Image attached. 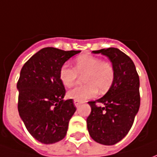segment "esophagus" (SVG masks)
I'll list each match as a JSON object with an SVG mask.
<instances>
[{
    "instance_id": "1",
    "label": "esophagus",
    "mask_w": 157,
    "mask_h": 157,
    "mask_svg": "<svg viewBox=\"0 0 157 157\" xmlns=\"http://www.w3.org/2000/svg\"><path fill=\"white\" fill-rule=\"evenodd\" d=\"M74 104H75V106L76 108H78L79 106H80V104H81V102H78V101H76V100H74Z\"/></svg>"
}]
</instances>
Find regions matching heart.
I'll return each instance as SVG.
<instances>
[{"mask_svg":"<svg viewBox=\"0 0 157 157\" xmlns=\"http://www.w3.org/2000/svg\"><path fill=\"white\" fill-rule=\"evenodd\" d=\"M80 75H84L86 85L77 86L69 91L70 98L78 102L94 98L98 90L104 93L112 86L115 72L112 63L90 55H82L75 59V68L63 65L59 69V77L62 84L66 87L75 85Z\"/></svg>","mask_w":157,"mask_h":157,"instance_id":"heart-1","label":"heart"}]
</instances>
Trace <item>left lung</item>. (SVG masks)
Returning <instances> with one entry per match:
<instances>
[{"label": "left lung", "mask_w": 157, "mask_h": 157, "mask_svg": "<svg viewBox=\"0 0 157 157\" xmlns=\"http://www.w3.org/2000/svg\"><path fill=\"white\" fill-rule=\"evenodd\" d=\"M92 53H101L109 57L115 77L105 95L88 102L92 111L86 118L87 129L96 142L113 145L126 136L138 113L140 104V78L134 62L118 48H102Z\"/></svg>", "instance_id": "obj_1"}]
</instances>
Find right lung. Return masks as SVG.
<instances>
[{
  "label": "right lung",
  "mask_w": 157,
  "mask_h": 157,
  "mask_svg": "<svg viewBox=\"0 0 157 157\" xmlns=\"http://www.w3.org/2000/svg\"><path fill=\"white\" fill-rule=\"evenodd\" d=\"M80 52L44 48L21 70L17 84L19 115L28 131L43 144L58 142L66 135L76 108L72 99H63L65 89L59 72L65 61Z\"/></svg>",
  "instance_id": "obj_1"
}]
</instances>
